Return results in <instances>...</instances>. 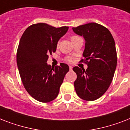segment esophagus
Segmentation results:
<instances>
[{
	"label": "esophagus",
	"instance_id": "obj_1",
	"mask_svg": "<svg viewBox=\"0 0 130 130\" xmlns=\"http://www.w3.org/2000/svg\"><path fill=\"white\" fill-rule=\"evenodd\" d=\"M72 69H73V67H72L71 65H69V69H70V70H72Z\"/></svg>",
	"mask_w": 130,
	"mask_h": 130
}]
</instances>
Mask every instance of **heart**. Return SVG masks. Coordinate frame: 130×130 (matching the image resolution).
Masks as SVG:
<instances>
[{
	"label": "heart",
	"instance_id": "b5f03b06",
	"mask_svg": "<svg viewBox=\"0 0 130 130\" xmlns=\"http://www.w3.org/2000/svg\"><path fill=\"white\" fill-rule=\"evenodd\" d=\"M77 36H72V37L71 38V41H73V40L76 39V38H77ZM67 61H68V62H69V63H71V62H73V58H72V57H68L67 59Z\"/></svg>",
	"mask_w": 130,
	"mask_h": 130
}]
</instances>
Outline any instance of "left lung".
Wrapping results in <instances>:
<instances>
[{"label":"left lung","mask_w":130,"mask_h":130,"mask_svg":"<svg viewBox=\"0 0 130 130\" xmlns=\"http://www.w3.org/2000/svg\"><path fill=\"white\" fill-rule=\"evenodd\" d=\"M76 34L83 36L85 48L83 53L86 70L74 67L77 74L74 87L77 96L88 101L102 96L109 88L117 67L115 43L109 30L96 23L73 27Z\"/></svg>","instance_id":"1"}]
</instances>
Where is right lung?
Here are the masks:
<instances>
[{
	"label": "right lung",
	"mask_w": 130,
	"mask_h": 130,
	"mask_svg": "<svg viewBox=\"0 0 130 130\" xmlns=\"http://www.w3.org/2000/svg\"><path fill=\"white\" fill-rule=\"evenodd\" d=\"M68 29L67 26L55 27L46 23H36L27 27L20 39L17 67L25 90L36 101L48 103L59 94L69 66L60 63V66L53 67L47 61Z\"/></svg>",
	"instance_id": "1"
}]
</instances>
